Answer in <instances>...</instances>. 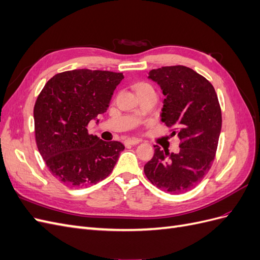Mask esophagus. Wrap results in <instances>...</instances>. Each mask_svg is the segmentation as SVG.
<instances>
[{
	"mask_svg": "<svg viewBox=\"0 0 260 260\" xmlns=\"http://www.w3.org/2000/svg\"><path fill=\"white\" fill-rule=\"evenodd\" d=\"M141 142L140 140L138 139H127L124 140V145H136V144H139Z\"/></svg>",
	"mask_w": 260,
	"mask_h": 260,
	"instance_id": "obj_1",
	"label": "esophagus"
}]
</instances>
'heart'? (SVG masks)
<instances>
[{"mask_svg": "<svg viewBox=\"0 0 260 260\" xmlns=\"http://www.w3.org/2000/svg\"><path fill=\"white\" fill-rule=\"evenodd\" d=\"M133 89H135V91H136V93H137V95H138L139 98L144 95V94H146V93L155 92L154 89H153V86H152L151 84L147 83V82H143V81L137 82V83L133 84Z\"/></svg>", "mask_w": 260, "mask_h": 260, "instance_id": "heart-1", "label": "heart"}]
</instances>
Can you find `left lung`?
Masks as SVG:
<instances>
[{
    "instance_id": "8db88e82",
    "label": "left lung",
    "mask_w": 260,
    "mask_h": 260,
    "mask_svg": "<svg viewBox=\"0 0 260 260\" xmlns=\"http://www.w3.org/2000/svg\"><path fill=\"white\" fill-rule=\"evenodd\" d=\"M148 78L160 85L161 121L180 138V151L155 148L144 174L153 185L170 194L192 190L215 159L222 117L217 93L205 77L186 66L152 69Z\"/></svg>"
}]
</instances>
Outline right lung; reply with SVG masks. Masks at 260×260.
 Returning <instances> with one entry per match:
<instances>
[{
    "instance_id": "add662e5",
    "label": "right lung",
    "mask_w": 260,
    "mask_h": 260,
    "mask_svg": "<svg viewBox=\"0 0 260 260\" xmlns=\"http://www.w3.org/2000/svg\"><path fill=\"white\" fill-rule=\"evenodd\" d=\"M122 79V73L68 70L52 77L38 95L36 143L46 167L61 183L88 186L111 175L124 146L90 135L88 125L106 112Z\"/></svg>"
}]
</instances>
